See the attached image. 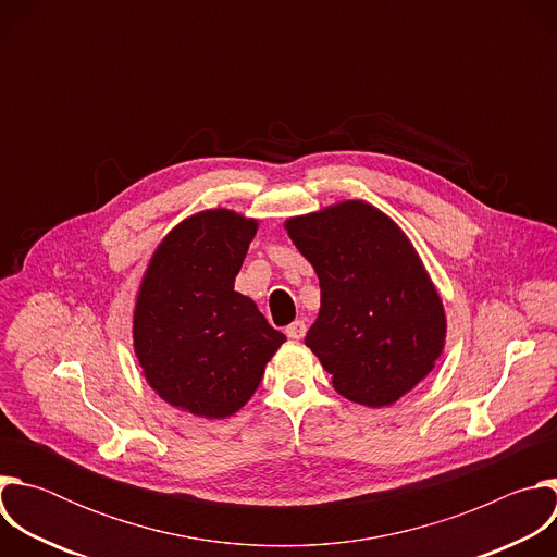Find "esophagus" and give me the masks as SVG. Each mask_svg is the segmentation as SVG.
Wrapping results in <instances>:
<instances>
[{
    "instance_id": "34e87169",
    "label": "esophagus",
    "mask_w": 557,
    "mask_h": 557,
    "mask_svg": "<svg viewBox=\"0 0 557 557\" xmlns=\"http://www.w3.org/2000/svg\"><path fill=\"white\" fill-rule=\"evenodd\" d=\"M286 335H288L290 339H301V337L306 335V324H304L301 320L293 322V324L286 329Z\"/></svg>"
}]
</instances>
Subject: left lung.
I'll return each instance as SVG.
<instances>
[{
    "label": "left lung",
    "mask_w": 557,
    "mask_h": 557,
    "mask_svg": "<svg viewBox=\"0 0 557 557\" xmlns=\"http://www.w3.org/2000/svg\"><path fill=\"white\" fill-rule=\"evenodd\" d=\"M322 308L306 346L346 399L383 408L425 379L445 344L443 301L404 231L361 200L286 220Z\"/></svg>",
    "instance_id": "8db88e82"
}]
</instances>
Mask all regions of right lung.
<instances>
[{
  "label": "right lung",
  "mask_w": 557,
  "mask_h": 557,
  "mask_svg": "<svg viewBox=\"0 0 557 557\" xmlns=\"http://www.w3.org/2000/svg\"><path fill=\"white\" fill-rule=\"evenodd\" d=\"M258 231L226 209L181 222L156 249L134 310L147 383L178 410L226 419L256 394L286 337L233 290Z\"/></svg>",
  "instance_id": "add662e5"
}]
</instances>
